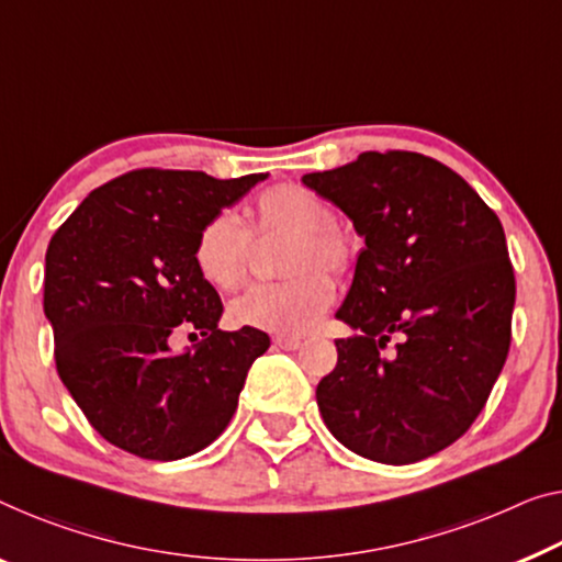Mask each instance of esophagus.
Masks as SVG:
<instances>
[{"instance_id":"esophagus-1","label":"esophagus","mask_w":562,"mask_h":562,"mask_svg":"<svg viewBox=\"0 0 562 562\" xmlns=\"http://www.w3.org/2000/svg\"><path fill=\"white\" fill-rule=\"evenodd\" d=\"M272 342H274V348H280V350H297L300 346H303V340L300 338H284V335H278Z\"/></svg>"}]
</instances>
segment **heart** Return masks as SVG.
Segmentation results:
<instances>
[{"label":"heart","instance_id":"b5f03b06","mask_svg":"<svg viewBox=\"0 0 562 562\" xmlns=\"http://www.w3.org/2000/svg\"><path fill=\"white\" fill-rule=\"evenodd\" d=\"M255 229L290 234L284 272L292 278L257 284L234 300L229 305L232 323L284 338L310 333L335 297V284L322 270L335 278L350 270L358 249L353 234L335 222V209L328 201L300 183H280L259 194ZM191 257L212 288L239 290L249 274L252 234L237 214L224 209L201 224Z\"/></svg>","mask_w":562,"mask_h":562}]
</instances>
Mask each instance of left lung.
I'll use <instances>...</instances> for the list:
<instances>
[{
	"instance_id": "1",
	"label": "left lung",
	"mask_w": 562,
	"mask_h": 562,
	"mask_svg": "<svg viewBox=\"0 0 562 562\" xmlns=\"http://www.w3.org/2000/svg\"><path fill=\"white\" fill-rule=\"evenodd\" d=\"M366 239L335 317L338 363L317 408L342 447L381 464H412L474 424L505 366L515 272L497 214L462 176L412 150H366L305 173ZM396 334L397 353L380 350Z\"/></svg>"
}]
</instances>
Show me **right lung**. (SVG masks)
<instances>
[{
	"label": "right lung",
	"mask_w": 562,
	"mask_h": 562,
	"mask_svg": "<svg viewBox=\"0 0 562 562\" xmlns=\"http://www.w3.org/2000/svg\"><path fill=\"white\" fill-rule=\"evenodd\" d=\"M267 173L138 169L82 199L49 239L45 315L57 373L93 429L128 454L171 462L227 429L267 333L216 328L222 300L191 249L209 216ZM199 331L173 355V331Z\"/></svg>",
	"instance_id": "obj_1"
}]
</instances>
